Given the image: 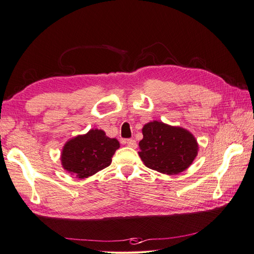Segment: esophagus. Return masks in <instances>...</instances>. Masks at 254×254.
<instances>
[{
    "mask_svg": "<svg viewBox=\"0 0 254 254\" xmlns=\"http://www.w3.org/2000/svg\"><path fill=\"white\" fill-rule=\"evenodd\" d=\"M125 144H127L129 147H132V148H136V142L133 139H129L125 141Z\"/></svg>",
    "mask_w": 254,
    "mask_h": 254,
    "instance_id": "1",
    "label": "esophagus"
}]
</instances>
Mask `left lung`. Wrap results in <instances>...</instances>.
Segmentation results:
<instances>
[{"label": "left lung", "instance_id": "1", "mask_svg": "<svg viewBox=\"0 0 254 254\" xmlns=\"http://www.w3.org/2000/svg\"><path fill=\"white\" fill-rule=\"evenodd\" d=\"M139 156L145 166L166 175H177L191 165L199 145L186 128L152 121L142 128Z\"/></svg>", "mask_w": 254, "mask_h": 254}]
</instances>
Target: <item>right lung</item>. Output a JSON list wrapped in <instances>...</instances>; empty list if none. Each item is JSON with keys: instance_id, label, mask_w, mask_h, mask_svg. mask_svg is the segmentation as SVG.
<instances>
[{"instance_id": "obj_1", "label": "right lung", "mask_w": 254, "mask_h": 254, "mask_svg": "<svg viewBox=\"0 0 254 254\" xmlns=\"http://www.w3.org/2000/svg\"><path fill=\"white\" fill-rule=\"evenodd\" d=\"M120 142L107 136L102 129H90L64 145L60 161L64 170L79 179L88 178L108 167Z\"/></svg>"}]
</instances>
